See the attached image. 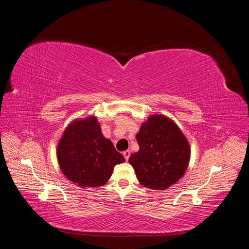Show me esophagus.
<instances>
[{
	"mask_svg": "<svg viewBox=\"0 0 249 249\" xmlns=\"http://www.w3.org/2000/svg\"><path fill=\"white\" fill-rule=\"evenodd\" d=\"M123 155H124V157L125 161H127V160H129L130 156H131V152H130V150H124V152L123 153Z\"/></svg>",
	"mask_w": 249,
	"mask_h": 249,
	"instance_id": "obj_1",
	"label": "esophagus"
}]
</instances>
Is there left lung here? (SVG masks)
I'll return each instance as SVG.
<instances>
[{
  "label": "left lung",
  "mask_w": 249,
  "mask_h": 249,
  "mask_svg": "<svg viewBox=\"0 0 249 249\" xmlns=\"http://www.w3.org/2000/svg\"><path fill=\"white\" fill-rule=\"evenodd\" d=\"M136 139L139 150L131 155L129 162L141 185L153 190H165L185 175L191 149L172 119L160 114L150 115L142 123Z\"/></svg>",
  "instance_id": "8db88e82"
}]
</instances>
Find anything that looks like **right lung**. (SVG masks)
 <instances>
[{
	"mask_svg": "<svg viewBox=\"0 0 249 249\" xmlns=\"http://www.w3.org/2000/svg\"><path fill=\"white\" fill-rule=\"evenodd\" d=\"M57 159L63 175L81 188L105 185L115 165L125 161L103 136L95 116L77 118L66 126L58 142Z\"/></svg>",
	"mask_w": 249,
	"mask_h": 249,
	"instance_id": "1",
	"label": "right lung"
}]
</instances>
